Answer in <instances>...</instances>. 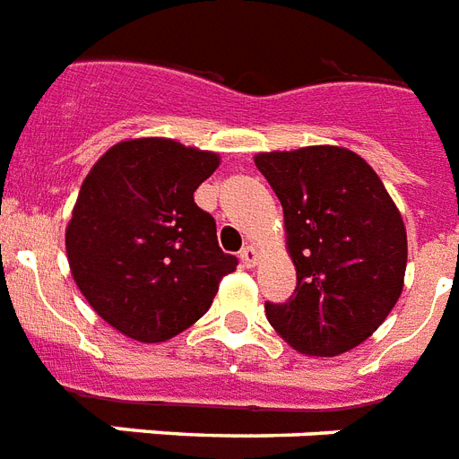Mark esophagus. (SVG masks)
Segmentation results:
<instances>
[{
    "label": "esophagus",
    "mask_w": 459,
    "mask_h": 459,
    "mask_svg": "<svg viewBox=\"0 0 459 459\" xmlns=\"http://www.w3.org/2000/svg\"><path fill=\"white\" fill-rule=\"evenodd\" d=\"M239 258H241V263H244V265L253 267V265H255V260H258V253H255V248H253V247H244L239 251Z\"/></svg>",
    "instance_id": "34e87169"
}]
</instances>
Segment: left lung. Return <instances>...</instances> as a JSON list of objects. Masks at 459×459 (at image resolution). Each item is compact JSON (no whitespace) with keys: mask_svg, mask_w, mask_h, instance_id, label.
<instances>
[{"mask_svg":"<svg viewBox=\"0 0 459 459\" xmlns=\"http://www.w3.org/2000/svg\"><path fill=\"white\" fill-rule=\"evenodd\" d=\"M284 208L296 289L265 303L274 332L307 355L332 358L372 336L401 299L408 234L377 172L341 146L255 156Z\"/></svg>","mask_w":459,"mask_h":459,"instance_id":"1","label":"left lung"}]
</instances>
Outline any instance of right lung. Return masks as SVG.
<instances>
[{
    "label": "right lung",
    "mask_w": 459,
    "mask_h": 459,
    "mask_svg": "<svg viewBox=\"0 0 459 459\" xmlns=\"http://www.w3.org/2000/svg\"><path fill=\"white\" fill-rule=\"evenodd\" d=\"M218 166V153L146 137L111 146L84 178L68 265L87 303L130 339L159 343L192 327L237 270L212 215L194 204Z\"/></svg>",
    "instance_id": "right-lung-1"
}]
</instances>
